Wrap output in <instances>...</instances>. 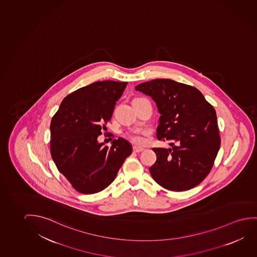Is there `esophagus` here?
<instances>
[{
  "mask_svg": "<svg viewBox=\"0 0 257 257\" xmlns=\"http://www.w3.org/2000/svg\"><path fill=\"white\" fill-rule=\"evenodd\" d=\"M143 150H144V149H143V148H142V147H139V146H134V153L142 152Z\"/></svg>",
  "mask_w": 257,
  "mask_h": 257,
  "instance_id": "esophagus-1",
  "label": "esophagus"
}]
</instances>
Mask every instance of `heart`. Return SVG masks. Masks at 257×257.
Wrapping results in <instances>:
<instances>
[{
	"label": "heart",
	"instance_id": "heart-1",
	"mask_svg": "<svg viewBox=\"0 0 257 257\" xmlns=\"http://www.w3.org/2000/svg\"><path fill=\"white\" fill-rule=\"evenodd\" d=\"M131 140L134 142H140L142 141L140 137H138V136H134V135H132V136H131Z\"/></svg>",
	"mask_w": 257,
	"mask_h": 257
}]
</instances>
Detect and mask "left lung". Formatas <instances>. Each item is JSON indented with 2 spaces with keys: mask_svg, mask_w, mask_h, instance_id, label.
Instances as JSON below:
<instances>
[{
  "mask_svg": "<svg viewBox=\"0 0 257 257\" xmlns=\"http://www.w3.org/2000/svg\"><path fill=\"white\" fill-rule=\"evenodd\" d=\"M135 89L157 103V139L172 146L153 149L157 157L149 169L153 179L175 192L198 186L211 171L221 144L215 108L197 88L171 79H153Z\"/></svg>",
  "mask_w": 257,
  "mask_h": 257,
  "instance_id": "left-lung-1",
  "label": "left lung"
}]
</instances>
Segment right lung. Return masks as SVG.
Returning a JSON list of instances; mask_svg holds the SVG:
<instances>
[{"label":"right lung","mask_w":257,"mask_h":257,"mask_svg":"<svg viewBox=\"0 0 257 257\" xmlns=\"http://www.w3.org/2000/svg\"><path fill=\"white\" fill-rule=\"evenodd\" d=\"M126 86L112 80L92 83L68 94L52 117L53 161L78 193L95 194L108 187L132 154L124 139L114 140L111 147L97 141Z\"/></svg>","instance_id":"obj_1"}]
</instances>
